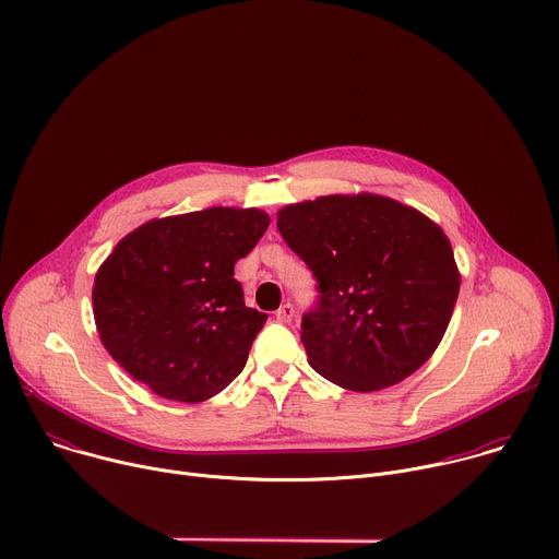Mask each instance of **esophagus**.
<instances>
[{
    "label": "esophagus",
    "instance_id": "obj_1",
    "mask_svg": "<svg viewBox=\"0 0 559 559\" xmlns=\"http://www.w3.org/2000/svg\"><path fill=\"white\" fill-rule=\"evenodd\" d=\"M292 318H294V305H292V302H283V305L276 309V321L289 323Z\"/></svg>",
    "mask_w": 559,
    "mask_h": 559
}]
</instances>
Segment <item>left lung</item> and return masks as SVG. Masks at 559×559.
Masks as SVG:
<instances>
[{
    "label": "left lung",
    "instance_id": "1",
    "mask_svg": "<svg viewBox=\"0 0 559 559\" xmlns=\"http://www.w3.org/2000/svg\"><path fill=\"white\" fill-rule=\"evenodd\" d=\"M276 225L321 294L300 332L311 369L367 393L397 384L431 358L460 292L440 225L367 192L285 205Z\"/></svg>",
    "mask_w": 559,
    "mask_h": 559
}]
</instances>
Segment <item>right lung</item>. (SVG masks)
I'll return each instance as SVG.
<instances>
[{
    "label": "right lung",
    "mask_w": 559,
    "mask_h": 559,
    "mask_svg": "<svg viewBox=\"0 0 559 559\" xmlns=\"http://www.w3.org/2000/svg\"><path fill=\"white\" fill-rule=\"evenodd\" d=\"M270 216L207 207L152 218L102 263L93 311L108 354L156 395L203 403L248 362L267 313L246 307L234 265L265 234Z\"/></svg>",
    "instance_id": "add662e5"
}]
</instances>
